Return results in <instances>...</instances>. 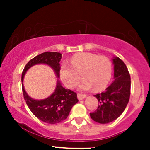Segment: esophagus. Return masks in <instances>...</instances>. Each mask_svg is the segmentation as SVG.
<instances>
[{"label":"esophagus","instance_id":"1","mask_svg":"<svg viewBox=\"0 0 150 150\" xmlns=\"http://www.w3.org/2000/svg\"><path fill=\"white\" fill-rule=\"evenodd\" d=\"M77 98H78V99H79V100H83L85 98H86V95H82V94H78Z\"/></svg>","mask_w":150,"mask_h":150}]
</instances>
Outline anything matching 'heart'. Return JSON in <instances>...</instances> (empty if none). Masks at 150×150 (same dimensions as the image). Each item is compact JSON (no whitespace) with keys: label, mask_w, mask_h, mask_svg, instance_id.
Returning <instances> with one entry per match:
<instances>
[{"label":"heart","mask_w":150,"mask_h":150,"mask_svg":"<svg viewBox=\"0 0 150 150\" xmlns=\"http://www.w3.org/2000/svg\"><path fill=\"white\" fill-rule=\"evenodd\" d=\"M71 65L63 63L59 71L61 80L69 88L77 85L81 78L80 74L84 80L80 83L79 88L85 91L93 87L97 91L104 89L111 79L112 64L106 56L82 52L71 58Z\"/></svg>","instance_id":"b5f03b06"}]
</instances>
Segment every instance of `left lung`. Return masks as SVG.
I'll return each mask as SVG.
<instances>
[{
    "mask_svg": "<svg viewBox=\"0 0 150 150\" xmlns=\"http://www.w3.org/2000/svg\"><path fill=\"white\" fill-rule=\"evenodd\" d=\"M114 80L105 91L95 95L99 102L98 109L90 113L96 122L107 124L117 119L125 110L131 94V77L126 65L119 57H113Z\"/></svg>",
    "mask_w": 150,
    "mask_h": 150,
    "instance_id": "8db88e82",
    "label": "left lung"
}]
</instances>
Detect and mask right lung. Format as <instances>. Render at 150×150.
Returning <instances> with one entry per match:
<instances>
[{
	"mask_svg": "<svg viewBox=\"0 0 150 150\" xmlns=\"http://www.w3.org/2000/svg\"><path fill=\"white\" fill-rule=\"evenodd\" d=\"M62 55L57 52H46L40 54L28 62L22 74V91L28 107L36 117L49 124H56L67 119L72 107L78 102L77 95L71 90L64 88L58 79L53 93L45 99L36 100L30 98L25 91L23 79L28 69L39 64L50 66L55 73L56 77L59 78V62Z\"/></svg>",
	"mask_w": 150,
	"mask_h": 150,
	"instance_id": "add662e5",
	"label": "right lung"
}]
</instances>
